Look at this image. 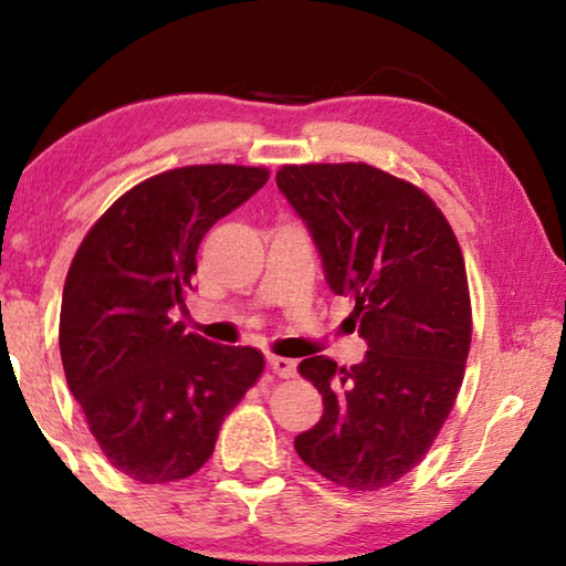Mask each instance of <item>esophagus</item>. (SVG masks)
Here are the masks:
<instances>
[{
    "instance_id": "esophagus-1",
    "label": "esophagus",
    "mask_w": 566,
    "mask_h": 566,
    "mask_svg": "<svg viewBox=\"0 0 566 566\" xmlns=\"http://www.w3.org/2000/svg\"><path fill=\"white\" fill-rule=\"evenodd\" d=\"M266 361H270V369L274 371V375H280L282 379H290V377L296 375V361L294 359L274 357V354H270V357H266Z\"/></svg>"
}]
</instances>
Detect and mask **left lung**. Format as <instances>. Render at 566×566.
<instances>
[{
    "label": "left lung",
    "mask_w": 566,
    "mask_h": 566,
    "mask_svg": "<svg viewBox=\"0 0 566 566\" xmlns=\"http://www.w3.org/2000/svg\"><path fill=\"white\" fill-rule=\"evenodd\" d=\"M276 187L367 342L349 369L324 354L300 364L324 415L294 449L334 484L381 490L421 462L462 387L472 342L462 249L424 191L361 161L282 167Z\"/></svg>",
    "instance_id": "left-lung-1"
}]
</instances>
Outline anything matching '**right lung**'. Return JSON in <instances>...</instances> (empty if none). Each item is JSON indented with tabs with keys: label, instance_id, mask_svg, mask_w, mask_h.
Segmentation results:
<instances>
[{
	"label": "right lung",
	"instance_id": "right-lung-1",
	"mask_svg": "<svg viewBox=\"0 0 566 566\" xmlns=\"http://www.w3.org/2000/svg\"><path fill=\"white\" fill-rule=\"evenodd\" d=\"M266 179L260 167L169 169L119 197L76 249L60 314L66 385L109 464L137 482L195 474L262 375V352L209 342L169 314L195 290L202 237Z\"/></svg>",
	"mask_w": 566,
	"mask_h": 566
}]
</instances>
